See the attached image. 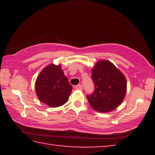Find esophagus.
I'll return each instance as SVG.
<instances>
[{
    "label": "esophagus",
    "mask_w": 155,
    "mask_h": 155,
    "mask_svg": "<svg viewBox=\"0 0 155 155\" xmlns=\"http://www.w3.org/2000/svg\"><path fill=\"white\" fill-rule=\"evenodd\" d=\"M75 88L77 89V90H83V86L81 85H78L75 87Z\"/></svg>",
    "instance_id": "34e87169"
}]
</instances>
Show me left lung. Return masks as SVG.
Instances as JSON below:
<instances>
[{
    "instance_id": "1",
    "label": "left lung",
    "mask_w": 155,
    "mask_h": 155,
    "mask_svg": "<svg viewBox=\"0 0 155 155\" xmlns=\"http://www.w3.org/2000/svg\"><path fill=\"white\" fill-rule=\"evenodd\" d=\"M94 91L87 95L91 108L106 113L122 103L127 92V80L124 74L111 62L101 60L91 70Z\"/></svg>"
}]
</instances>
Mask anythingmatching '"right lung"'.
Segmentation results:
<instances>
[{
  "mask_svg": "<svg viewBox=\"0 0 155 155\" xmlns=\"http://www.w3.org/2000/svg\"><path fill=\"white\" fill-rule=\"evenodd\" d=\"M72 90V87L60 65H48L35 81V91L39 100L51 107H58L67 103Z\"/></svg>",
  "mask_w": 155,
  "mask_h": 155,
  "instance_id": "right-lung-1",
  "label": "right lung"
}]
</instances>
